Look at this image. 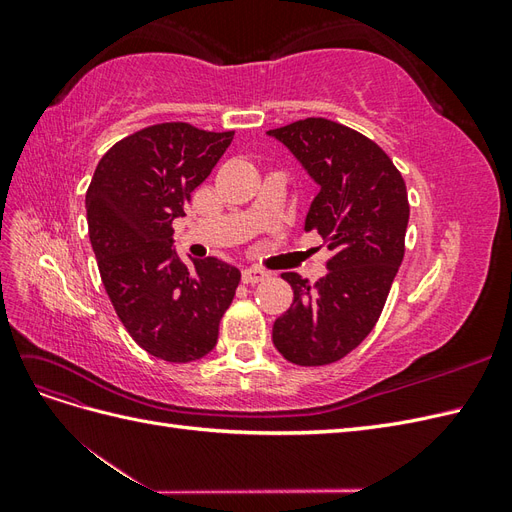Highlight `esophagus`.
Listing matches in <instances>:
<instances>
[{
	"label": "esophagus",
	"mask_w": 512,
	"mask_h": 512,
	"mask_svg": "<svg viewBox=\"0 0 512 512\" xmlns=\"http://www.w3.org/2000/svg\"><path fill=\"white\" fill-rule=\"evenodd\" d=\"M265 277H269V271L260 269V267H247L243 269V282L245 284H258L265 280Z\"/></svg>",
	"instance_id": "34e87169"
}]
</instances>
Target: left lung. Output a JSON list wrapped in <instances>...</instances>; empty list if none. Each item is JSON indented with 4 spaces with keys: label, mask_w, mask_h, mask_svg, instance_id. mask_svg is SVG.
<instances>
[{
    "label": "left lung",
    "mask_w": 512,
    "mask_h": 512,
    "mask_svg": "<svg viewBox=\"0 0 512 512\" xmlns=\"http://www.w3.org/2000/svg\"><path fill=\"white\" fill-rule=\"evenodd\" d=\"M269 134L320 185L305 230L331 250L329 273L314 286L282 273L294 299L273 324V344L294 365H329L359 346L382 314L406 252V181L371 138L337 121L307 117Z\"/></svg>",
    "instance_id": "left-lung-1"
}]
</instances>
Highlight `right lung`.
I'll return each instance as SVG.
<instances>
[{
  "mask_svg": "<svg viewBox=\"0 0 512 512\" xmlns=\"http://www.w3.org/2000/svg\"><path fill=\"white\" fill-rule=\"evenodd\" d=\"M232 136L156 123L108 149L87 188L89 241L108 299L134 342L168 363L198 361L215 348L241 282V271L218 258L185 265L173 250V220Z\"/></svg>",
  "mask_w": 512,
  "mask_h": 512,
  "instance_id": "obj_1",
  "label": "right lung"
}]
</instances>
